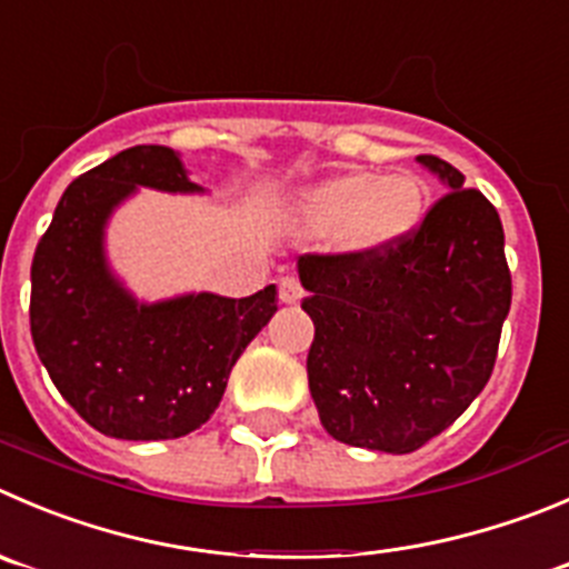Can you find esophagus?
Wrapping results in <instances>:
<instances>
[{"label": "esophagus", "mask_w": 569, "mask_h": 569, "mask_svg": "<svg viewBox=\"0 0 569 569\" xmlns=\"http://www.w3.org/2000/svg\"><path fill=\"white\" fill-rule=\"evenodd\" d=\"M279 299L284 301V305H299V301L305 299V290H301L299 279H293V276H284V279L279 281Z\"/></svg>", "instance_id": "1"}]
</instances>
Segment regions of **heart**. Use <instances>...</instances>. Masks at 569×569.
Returning a JSON list of instances; mask_svg holds the SVG:
<instances>
[{
    "label": "heart",
    "instance_id": "b5f03b06",
    "mask_svg": "<svg viewBox=\"0 0 569 569\" xmlns=\"http://www.w3.org/2000/svg\"><path fill=\"white\" fill-rule=\"evenodd\" d=\"M427 212L425 183L410 172L377 178L343 172L293 200V223L307 234H335L351 253H386L402 246Z\"/></svg>",
    "mask_w": 569,
    "mask_h": 569
}]
</instances>
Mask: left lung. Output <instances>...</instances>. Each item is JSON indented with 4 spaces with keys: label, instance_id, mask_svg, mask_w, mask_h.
I'll return each mask as SVG.
<instances>
[{
    "label": "left lung",
    "instance_id": "1",
    "mask_svg": "<svg viewBox=\"0 0 569 569\" xmlns=\"http://www.w3.org/2000/svg\"><path fill=\"white\" fill-rule=\"evenodd\" d=\"M447 194L386 253L299 257L316 323L307 377L323 430L366 450H419L489 382L511 273L497 209L436 156Z\"/></svg>",
    "mask_w": 569,
    "mask_h": 569
}]
</instances>
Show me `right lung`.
Masks as SVG:
<instances>
[{"label": "right lung", "mask_w": 569, "mask_h": 569, "mask_svg": "<svg viewBox=\"0 0 569 569\" xmlns=\"http://www.w3.org/2000/svg\"><path fill=\"white\" fill-rule=\"evenodd\" d=\"M139 187L207 192L164 144H137L74 178L32 257L30 332L61 397L94 430L164 441L207 425L237 357L273 318L276 284L246 299L139 301L106 257L108 220Z\"/></svg>", "instance_id": "right-lung-1"}]
</instances>
